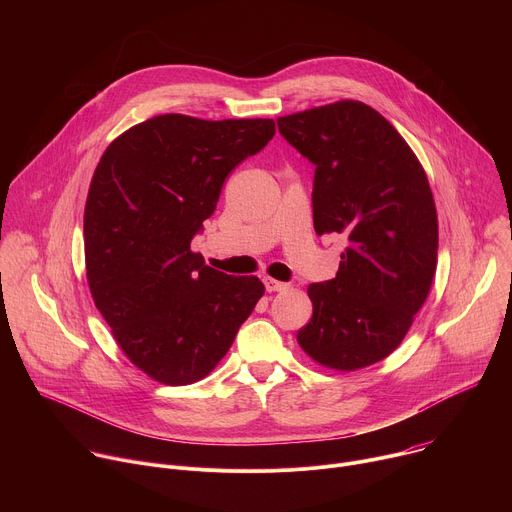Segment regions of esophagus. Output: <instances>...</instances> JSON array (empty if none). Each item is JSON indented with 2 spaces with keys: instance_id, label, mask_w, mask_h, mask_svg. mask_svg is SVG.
I'll return each mask as SVG.
<instances>
[{
  "instance_id": "34e87169",
  "label": "esophagus",
  "mask_w": 512,
  "mask_h": 512,
  "mask_svg": "<svg viewBox=\"0 0 512 512\" xmlns=\"http://www.w3.org/2000/svg\"><path fill=\"white\" fill-rule=\"evenodd\" d=\"M287 287H289V285L283 283V281H277V279H271V277L265 279V289L269 291V294H273V291H283V289H287Z\"/></svg>"
}]
</instances>
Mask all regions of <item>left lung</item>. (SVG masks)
<instances>
[{
	"instance_id": "1",
	"label": "left lung",
	"mask_w": 512,
	"mask_h": 512,
	"mask_svg": "<svg viewBox=\"0 0 512 512\" xmlns=\"http://www.w3.org/2000/svg\"><path fill=\"white\" fill-rule=\"evenodd\" d=\"M277 127L316 166V233L346 239L336 277L308 287L314 314L298 342L322 367H369L401 344L435 275L427 176L399 131L360 101L285 115Z\"/></svg>"
}]
</instances>
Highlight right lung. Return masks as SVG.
Segmentation results:
<instances>
[{
  "label": "right lung",
  "mask_w": 512,
  "mask_h": 512,
  "mask_svg": "<svg viewBox=\"0 0 512 512\" xmlns=\"http://www.w3.org/2000/svg\"><path fill=\"white\" fill-rule=\"evenodd\" d=\"M275 135L273 119L158 115L105 150L85 206L95 306L127 358L164 385L206 377L263 296L190 249L227 176Z\"/></svg>",
  "instance_id": "add662e5"
}]
</instances>
